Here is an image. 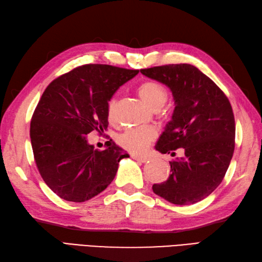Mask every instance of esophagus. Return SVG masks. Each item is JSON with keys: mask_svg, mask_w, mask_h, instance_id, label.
<instances>
[{"mask_svg": "<svg viewBox=\"0 0 262 262\" xmlns=\"http://www.w3.org/2000/svg\"><path fill=\"white\" fill-rule=\"evenodd\" d=\"M131 157H132V159H135V160L140 161V162H143V163L149 161V158H146V157H139V156H135V155H132Z\"/></svg>", "mask_w": 262, "mask_h": 262, "instance_id": "34e87169", "label": "esophagus"}]
</instances>
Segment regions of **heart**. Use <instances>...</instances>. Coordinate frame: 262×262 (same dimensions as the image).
<instances>
[{
  "mask_svg": "<svg viewBox=\"0 0 262 262\" xmlns=\"http://www.w3.org/2000/svg\"><path fill=\"white\" fill-rule=\"evenodd\" d=\"M137 93L144 103L152 110H159L168 100V90L160 82L144 81L137 89ZM116 99H110L106 104V117L110 122L116 119ZM157 137V132L151 126H139L127 129L121 133L118 142L124 149L132 153H142L149 148Z\"/></svg>",
  "mask_w": 262,
  "mask_h": 262,
  "instance_id": "1",
  "label": "heart"
}]
</instances>
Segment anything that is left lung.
Instances as JSON below:
<instances>
[{"mask_svg": "<svg viewBox=\"0 0 262 262\" xmlns=\"http://www.w3.org/2000/svg\"><path fill=\"white\" fill-rule=\"evenodd\" d=\"M167 85L173 95L172 120L156 150L171 153L182 148V158L170 161L168 180L152 190L167 201L186 206L205 199L219 186L233 156L235 123L226 94L195 67L180 63L140 70Z\"/></svg>", "mask_w": 262, "mask_h": 262, "instance_id": "left-lung-1", "label": "left lung"}]
</instances>
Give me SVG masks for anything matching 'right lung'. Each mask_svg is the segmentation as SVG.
<instances>
[{"label":"right lung","instance_id":"obj_1","mask_svg":"<svg viewBox=\"0 0 262 262\" xmlns=\"http://www.w3.org/2000/svg\"><path fill=\"white\" fill-rule=\"evenodd\" d=\"M139 73L107 64H85L50 83L31 120L34 160L47 186L61 199L84 202L113 181L129 155L110 141L104 150L86 136L107 127L106 104L118 89Z\"/></svg>","mask_w":262,"mask_h":262}]
</instances>
